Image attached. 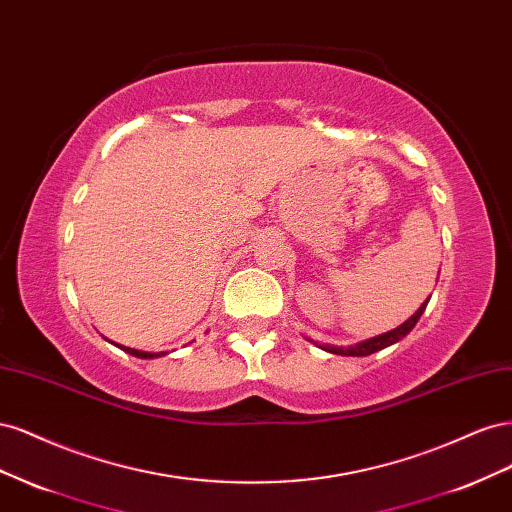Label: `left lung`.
<instances>
[{"label":"left lung","instance_id":"obj_1","mask_svg":"<svg viewBox=\"0 0 512 512\" xmlns=\"http://www.w3.org/2000/svg\"><path fill=\"white\" fill-rule=\"evenodd\" d=\"M427 303H429V299H427L421 307H418L416 312H414V314H412L404 324H399L397 329H391V331H386V333H380V335H376V337L363 339V342H356V344H352V346L318 344V342H314V339H309V342H314L318 348L327 350V352H331V354H342V356H367V354H374V352H378V350H384V348H389V346L397 344L399 339H404V337H406V335L416 327V322H418V318L423 316Z\"/></svg>","mask_w":512,"mask_h":512}]
</instances>
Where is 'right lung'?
I'll return each instance as SVG.
<instances>
[{"label":"right lung","mask_w":512,"mask_h":512,"mask_svg":"<svg viewBox=\"0 0 512 512\" xmlns=\"http://www.w3.org/2000/svg\"><path fill=\"white\" fill-rule=\"evenodd\" d=\"M104 339H106V337H104ZM108 342H111V339H108ZM111 344H115V342H111ZM115 346L121 348L123 352L132 354V356H138V359H160V356L168 354V352H143V350H134V348H128V346H121V344H115Z\"/></svg>","instance_id":"obj_1"}]
</instances>
